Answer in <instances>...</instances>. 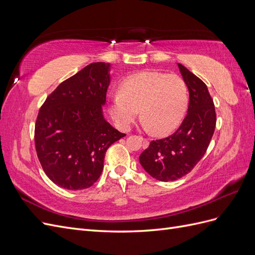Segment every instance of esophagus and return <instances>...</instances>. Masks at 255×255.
Returning <instances> with one entry per match:
<instances>
[{
  "label": "esophagus",
  "mask_w": 255,
  "mask_h": 255,
  "mask_svg": "<svg viewBox=\"0 0 255 255\" xmlns=\"http://www.w3.org/2000/svg\"><path fill=\"white\" fill-rule=\"evenodd\" d=\"M141 140H142V145H143V148L145 149V148H148L149 146V140L148 139H145V138H142L141 137Z\"/></svg>",
  "instance_id": "esophagus-1"
}]
</instances>
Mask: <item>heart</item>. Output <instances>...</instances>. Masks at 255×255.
<instances>
[{
    "label": "heart",
    "instance_id": "1",
    "mask_svg": "<svg viewBox=\"0 0 255 255\" xmlns=\"http://www.w3.org/2000/svg\"><path fill=\"white\" fill-rule=\"evenodd\" d=\"M188 104V88L181 76L142 71L121 82L119 94L110 99L109 111L121 129L132 127L140 111L146 128L166 135L180 127Z\"/></svg>",
    "mask_w": 255,
    "mask_h": 255
}]
</instances>
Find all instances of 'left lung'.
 <instances>
[{
	"label": "left lung",
	"instance_id": "1",
	"mask_svg": "<svg viewBox=\"0 0 255 255\" xmlns=\"http://www.w3.org/2000/svg\"><path fill=\"white\" fill-rule=\"evenodd\" d=\"M189 92L188 111L176 132L152 140L139 156L140 165L161 182L181 179L203 157L216 127V112L206 85L187 68L177 64Z\"/></svg>",
	"mask_w": 255,
	"mask_h": 255
}]
</instances>
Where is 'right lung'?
I'll list each match as a JSON object with an SVG mask.
<instances>
[{"label":"right lung","mask_w":255,"mask_h":255,"mask_svg":"<svg viewBox=\"0 0 255 255\" xmlns=\"http://www.w3.org/2000/svg\"><path fill=\"white\" fill-rule=\"evenodd\" d=\"M111 65L92 63L58 85L38 113L35 145L44 173L59 187L86 189L103 170L107 149L125 137L104 118Z\"/></svg>","instance_id":"obj_1"}]
</instances>
